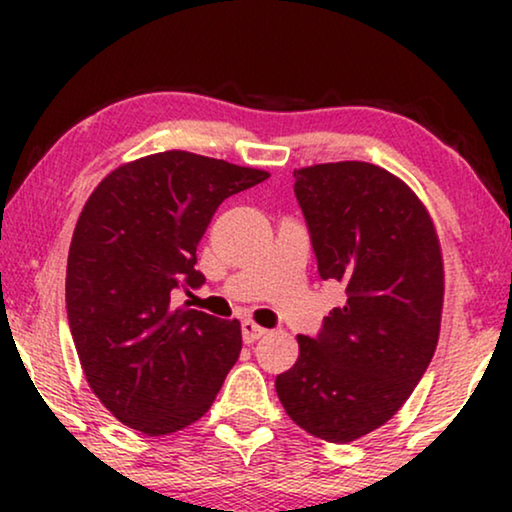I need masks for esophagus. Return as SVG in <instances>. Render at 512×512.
<instances>
[{
    "mask_svg": "<svg viewBox=\"0 0 512 512\" xmlns=\"http://www.w3.org/2000/svg\"><path fill=\"white\" fill-rule=\"evenodd\" d=\"M268 333L265 331L263 326H258V324H254V321H242V340L247 342V345H251V342H256V340H261L263 335Z\"/></svg>",
    "mask_w": 512,
    "mask_h": 512,
    "instance_id": "esophagus-1",
    "label": "esophagus"
}]
</instances>
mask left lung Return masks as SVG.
Returning a JSON list of instances; mask_svg holds the SVG:
<instances>
[{
    "label": "left lung",
    "mask_w": 512,
    "mask_h": 512,
    "mask_svg": "<svg viewBox=\"0 0 512 512\" xmlns=\"http://www.w3.org/2000/svg\"><path fill=\"white\" fill-rule=\"evenodd\" d=\"M321 279L347 300L277 375L286 415L328 443L380 429L408 401L438 345L445 272L433 221L382 167L342 160L293 170Z\"/></svg>",
    "instance_id": "obj_1"
}]
</instances>
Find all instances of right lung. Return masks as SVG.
<instances>
[{"instance_id":"obj_1","label":"right lung","mask_w":512,"mask_h":512,"mask_svg":"<svg viewBox=\"0 0 512 512\" xmlns=\"http://www.w3.org/2000/svg\"><path fill=\"white\" fill-rule=\"evenodd\" d=\"M270 174L188 151L116 167L90 193L67 258V319L93 394L130 429L198 422L242 349L240 321L172 305L219 205Z\"/></svg>"}]
</instances>
